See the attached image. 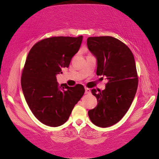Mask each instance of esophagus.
<instances>
[{
	"label": "esophagus",
	"instance_id": "34e87169",
	"mask_svg": "<svg viewBox=\"0 0 159 159\" xmlns=\"http://www.w3.org/2000/svg\"><path fill=\"white\" fill-rule=\"evenodd\" d=\"M85 93L86 94H89V93H91V89H89V88H85Z\"/></svg>",
	"mask_w": 159,
	"mask_h": 159
}]
</instances>
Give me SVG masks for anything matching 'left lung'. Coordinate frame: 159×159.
Wrapping results in <instances>:
<instances>
[{
	"instance_id": "1",
	"label": "left lung",
	"mask_w": 159,
	"mask_h": 159,
	"mask_svg": "<svg viewBox=\"0 0 159 159\" xmlns=\"http://www.w3.org/2000/svg\"><path fill=\"white\" fill-rule=\"evenodd\" d=\"M87 46L97 58V75L108 80L104 90L92 89L98 103L88 115L95 125L107 128L124 116L135 97L138 82L135 60L129 48L111 36L88 38Z\"/></svg>"
}]
</instances>
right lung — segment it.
Segmentation results:
<instances>
[{
  "label": "right lung",
  "mask_w": 159,
  "mask_h": 159,
  "mask_svg": "<svg viewBox=\"0 0 159 159\" xmlns=\"http://www.w3.org/2000/svg\"><path fill=\"white\" fill-rule=\"evenodd\" d=\"M83 36L52 37L31 48L21 76V87L26 102L35 117L51 127L64 124L84 93L82 84H58L56 75L68 67L78 52Z\"/></svg>",
  "instance_id": "right-lung-1"
}]
</instances>
